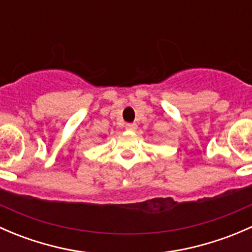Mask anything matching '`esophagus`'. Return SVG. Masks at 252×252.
I'll list each match as a JSON object with an SVG mask.
<instances>
[{
  "mask_svg": "<svg viewBox=\"0 0 252 252\" xmlns=\"http://www.w3.org/2000/svg\"><path fill=\"white\" fill-rule=\"evenodd\" d=\"M136 128H138V126H136L135 123H128V124H126V130L134 131V130H136Z\"/></svg>",
  "mask_w": 252,
  "mask_h": 252,
  "instance_id": "34e87169",
  "label": "esophagus"
}]
</instances>
